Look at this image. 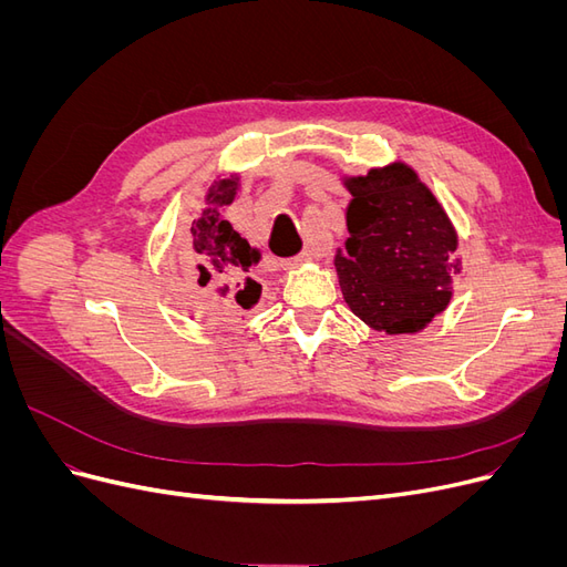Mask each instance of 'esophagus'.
I'll list each match as a JSON object with an SVG mask.
<instances>
[{
  "mask_svg": "<svg viewBox=\"0 0 567 567\" xmlns=\"http://www.w3.org/2000/svg\"><path fill=\"white\" fill-rule=\"evenodd\" d=\"M317 257H319V250H317L315 246H307L300 255H296V257H288V260H284V262H281V267H284V269H296V267H300L302 262L317 260Z\"/></svg>",
  "mask_w": 567,
  "mask_h": 567,
  "instance_id": "1",
  "label": "esophagus"
}]
</instances>
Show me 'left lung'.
<instances>
[{
  "instance_id": "left-lung-1",
  "label": "left lung",
  "mask_w": 567,
  "mask_h": 567,
  "mask_svg": "<svg viewBox=\"0 0 567 567\" xmlns=\"http://www.w3.org/2000/svg\"><path fill=\"white\" fill-rule=\"evenodd\" d=\"M346 252L336 255L342 298L375 331L416 333L452 298L456 234L411 167L394 163L346 182Z\"/></svg>"
}]
</instances>
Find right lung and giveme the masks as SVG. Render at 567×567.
Returning a JSON list of instances; mask_svg holds the SVG:
<instances>
[{"instance_id":"obj_1","label":"right lung","mask_w":567,"mask_h":567,"mask_svg":"<svg viewBox=\"0 0 567 567\" xmlns=\"http://www.w3.org/2000/svg\"><path fill=\"white\" fill-rule=\"evenodd\" d=\"M236 177L215 182L208 194V208L194 221L192 241L186 248L188 279L196 281L200 293L219 312L236 310V307L248 310L260 298V284L250 277L260 252L252 250L246 238L238 236L221 217V208L236 196Z\"/></svg>"}]
</instances>
